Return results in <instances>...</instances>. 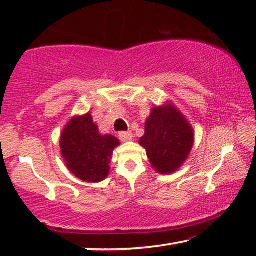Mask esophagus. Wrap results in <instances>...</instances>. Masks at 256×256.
Instances as JSON below:
<instances>
[{"label": "esophagus", "mask_w": 256, "mask_h": 256, "mask_svg": "<svg viewBox=\"0 0 256 256\" xmlns=\"http://www.w3.org/2000/svg\"><path fill=\"white\" fill-rule=\"evenodd\" d=\"M118 138H120L122 142H129L132 140V134L130 132H121L120 134H118Z\"/></svg>", "instance_id": "1"}]
</instances>
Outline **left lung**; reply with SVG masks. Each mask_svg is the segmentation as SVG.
Returning <instances> with one entry per match:
<instances>
[{
    "instance_id": "obj_1",
    "label": "left lung",
    "mask_w": 256,
    "mask_h": 256,
    "mask_svg": "<svg viewBox=\"0 0 256 256\" xmlns=\"http://www.w3.org/2000/svg\"><path fill=\"white\" fill-rule=\"evenodd\" d=\"M138 142L156 172L169 174L180 170L188 160L194 132L185 115L171 101H166L163 106L152 108L144 124V135Z\"/></svg>"
}]
</instances>
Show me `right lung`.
I'll use <instances>...</instances> for the list:
<instances>
[{
    "mask_svg": "<svg viewBox=\"0 0 256 256\" xmlns=\"http://www.w3.org/2000/svg\"><path fill=\"white\" fill-rule=\"evenodd\" d=\"M59 143L68 169L88 183L106 180L113 150L120 146L115 136L100 134L90 113L73 116L62 129Z\"/></svg>",
    "mask_w": 256,
    "mask_h": 256,
    "instance_id": "right-lung-1",
    "label": "right lung"
}]
</instances>
